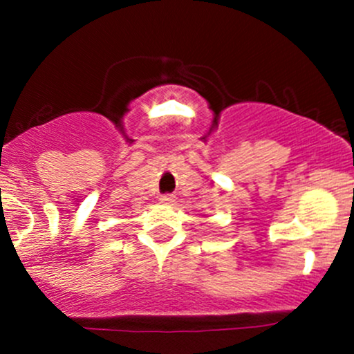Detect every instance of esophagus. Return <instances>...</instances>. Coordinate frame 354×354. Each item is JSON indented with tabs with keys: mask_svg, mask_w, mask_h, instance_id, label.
Listing matches in <instances>:
<instances>
[{
	"mask_svg": "<svg viewBox=\"0 0 354 354\" xmlns=\"http://www.w3.org/2000/svg\"><path fill=\"white\" fill-rule=\"evenodd\" d=\"M160 201L163 203V205H171V203H174V196L173 194H161Z\"/></svg>",
	"mask_w": 354,
	"mask_h": 354,
	"instance_id": "esophagus-1",
	"label": "esophagus"
}]
</instances>
